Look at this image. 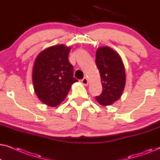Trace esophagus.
Wrapping results in <instances>:
<instances>
[{
    "instance_id": "34e87169",
    "label": "esophagus",
    "mask_w": 160,
    "mask_h": 160,
    "mask_svg": "<svg viewBox=\"0 0 160 160\" xmlns=\"http://www.w3.org/2000/svg\"><path fill=\"white\" fill-rule=\"evenodd\" d=\"M82 82L83 84L86 85V86H87V85H88V83H89L88 79H87L86 77H84V78H83V79L82 80Z\"/></svg>"
}]
</instances>
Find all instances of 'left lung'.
Here are the masks:
<instances>
[{"label":"left lung","instance_id":"left-lung-1","mask_svg":"<svg viewBox=\"0 0 160 160\" xmlns=\"http://www.w3.org/2000/svg\"><path fill=\"white\" fill-rule=\"evenodd\" d=\"M95 62L99 70L102 86L101 95L96 100L102 106L113 104L121 97L126 82L123 62L117 52L109 47L98 48Z\"/></svg>","mask_w":160,"mask_h":160}]
</instances>
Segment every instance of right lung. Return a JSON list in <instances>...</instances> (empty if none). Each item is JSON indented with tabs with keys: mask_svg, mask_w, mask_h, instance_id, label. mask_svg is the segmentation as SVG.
Listing matches in <instances>:
<instances>
[{
	"mask_svg": "<svg viewBox=\"0 0 160 160\" xmlns=\"http://www.w3.org/2000/svg\"><path fill=\"white\" fill-rule=\"evenodd\" d=\"M71 48L63 44L49 47L38 54L32 69V84L39 100L49 106H57L77 82L73 66L68 60Z\"/></svg>",
	"mask_w": 160,
	"mask_h": 160,
	"instance_id": "1",
	"label": "right lung"
}]
</instances>
